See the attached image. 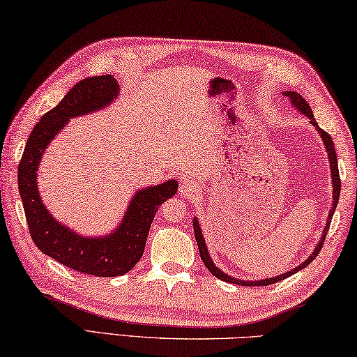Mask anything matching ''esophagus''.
I'll return each mask as SVG.
<instances>
[{
    "label": "esophagus",
    "instance_id": "obj_1",
    "mask_svg": "<svg viewBox=\"0 0 357 357\" xmlns=\"http://www.w3.org/2000/svg\"><path fill=\"white\" fill-rule=\"evenodd\" d=\"M180 191H182L185 196H192L197 191V186L195 182H183L182 186H180Z\"/></svg>",
    "mask_w": 357,
    "mask_h": 357
}]
</instances>
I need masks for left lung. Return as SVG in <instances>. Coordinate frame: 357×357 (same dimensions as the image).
I'll list each match as a JSON object with an SVG mask.
<instances>
[{"label": "left lung", "instance_id": "1", "mask_svg": "<svg viewBox=\"0 0 357 357\" xmlns=\"http://www.w3.org/2000/svg\"><path fill=\"white\" fill-rule=\"evenodd\" d=\"M286 96H288L291 99V102L294 104V107H297L301 110V112L303 115H307L308 119H310V123L313 126H317L318 132L321 134V139H323V142L326 145V150H327V156H329V162H331V172H332V186H334V201H332V208L329 212V218H327V223H326V227H324V232L323 236H321V241L317 245V248H314L313 253L310 255V258H308L307 261H303L301 266L294 267L293 271L286 272L283 273V275H278L275 278H266V280H259V282H245V280H237V278H232L229 275H226V273H223L220 271V268L213 264L212 259H210L208 256V251H207V247H206V242H204V237H202V232H201V227H199V223H197V220L192 221V225H195V236H196V242H197V247H199V255H201V259L204 261V264H206V267L210 271V273H213L215 277H217L218 280H223V282H227V283H232V284H242V286H267V284H273L277 282H282V280L288 278L291 275H294L296 272L302 271L303 267H307L310 262L317 258L318 253L321 251V248H323V243L326 241V234L327 231H329V226H331V220H332V215H334V210L337 207L338 204V197H340V175H338V165H337V155H335V149H334V142H332V137L327 134L324 130H321V128L317 125V120H314L313 116V112L310 106H308V102L305 101V98H302L299 93L296 91H286L284 93Z\"/></svg>", "mask_w": 357, "mask_h": 357}]
</instances>
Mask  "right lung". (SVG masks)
Instances as JSON below:
<instances>
[{
    "mask_svg": "<svg viewBox=\"0 0 357 357\" xmlns=\"http://www.w3.org/2000/svg\"><path fill=\"white\" fill-rule=\"evenodd\" d=\"M116 96L119 84L110 74L77 82L60 104L44 114L33 128L17 172L23 210L34 245L60 264L95 277L125 275L137 264L144 255L158 207L172 197L178 186L175 180H167L137 191L120 226L104 237H82L47 212L36 185V171L47 145L69 119L106 107Z\"/></svg>",
    "mask_w": 357,
    "mask_h": 357,
    "instance_id": "add662e5",
    "label": "right lung"
}]
</instances>
